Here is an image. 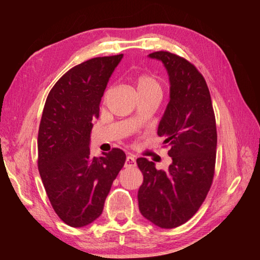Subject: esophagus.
<instances>
[{
	"instance_id": "esophagus-1",
	"label": "esophagus",
	"mask_w": 260,
	"mask_h": 260,
	"mask_svg": "<svg viewBox=\"0 0 260 260\" xmlns=\"http://www.w3.org/2000/svg\"><path fill=\"white\" fill-rule=\"evenodd\" d=\"M136 167V159L133 155H128L126 157L125 161V168H135Z\"/></svg>"
}]
</instances>
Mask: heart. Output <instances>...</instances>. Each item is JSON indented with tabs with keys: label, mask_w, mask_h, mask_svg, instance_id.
<instances>
[{
	"label": "heart",
	"mask_w": 260,
	"mask_h": 260,
	"mask_svg": "<svg viewBox=\"0 0 260 260\" xmlns=\"http://www.w3.org/2000/svg\"><path fill=\"white\" fill-rule=\"evenodd\" d=\"M136 91L139 96L150 95L154 92H161V85L155 76L151 74H142L135 80Z\"/></svg>",
	"instance_id": "obj_1"
}]
</instances>
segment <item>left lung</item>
I'll return each instance as SVG.
<instances>
[{
	"instance_id": "obj_1",
	"label": "left lung",
	"mask_w": 260,
	"mask_h": 260,
	"mask_svg": "<svg viewBox=\"0 0 260 260\" xmlns=\"http://www.w3.org/2000/svg\"><path fill=\"white\" fill-rule=\"evenodd\" d=\"M168 71L170 101L159 120L157 135L170 146L172 163L167 171L139 157L144 181L137 199L143 217L159 228L179 227L201 207L212 184L217 150V127L207 82L184 58L156 51Z\"/></svg>"
}]
</instances>
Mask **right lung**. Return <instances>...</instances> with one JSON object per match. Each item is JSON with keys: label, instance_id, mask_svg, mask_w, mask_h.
Segmentation results:
<instances>
[{"label": "right lung", "instance_id": "1", "mask_svg": "<svg viewBox=\"0 0 260 260\" xmlns=\"http://www.w3.org/2000/svg\"><path fill=\"white\" fill-rule=\"evenodd\" d=\"M123 54L75 66L49 92L38 134V168L58 217L81 228L102 214L126 155L119 148L90 155L92 121L104 91Z\"/></svg>", "mask_w": 260, "mask_h": 260}]
</instances>
